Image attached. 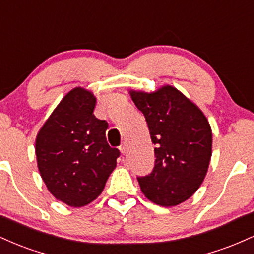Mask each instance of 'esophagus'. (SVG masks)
I'll list each match as a JSON object with an SVG mask.
<instances>
[{"label": "esophagus", "mask_w": 254, "mask_h": 254, "mask_svg": "<svg viewBox=\"0 0 254 254\" xmlns=\"http://www.w3.org/2000/svg\"><path fill=\"white\" fill-rule=\"evenodd\" d=\"M127 143H125V142H123V143L121 144V147H119V150H121L122 154H125V153H127Z\"/></svg>", "instance_id": "esophagus-1"}]
</instances>
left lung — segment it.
<instances>
[{"mask_svg":"<svg viewBox=\"0 0 254 254\" xmlns=\"http://www.w3.org/2000/svg\"><path fill=\"white\" fill-rule=\"evenodd\" d=\"M156 145L153 172L138 177L144 196L162 206L185 202L198 190L211 159L212 133L199 107L172 86L151 93L130 90Z\"/></svg>","mask_w":254,"mask_h":254,"instance_id":"1","label":"left lung"}]
</instances>
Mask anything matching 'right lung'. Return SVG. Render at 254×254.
<instances>
[{
  "label": "right lung",
  "instance_id": "right-lung-1",
  "mask_svg": "<svg viewBox=\"0 0 254 254\" xmlns=\"http://www.w3.org/2000/svg\"><path fill=\"white\" fill-rule=\"evenodd\" d=\"M95 101L89 90L71 89L36 138L43 182L52 196L72 208L87 205L100 196L121 154L107 143V122L93 115Z\"/></svg>",
  "mask_w": 254,
  "mask_h": 254
}]
</instances>
